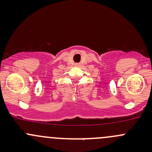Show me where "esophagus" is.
Returning a JSON list of instances; mask_svg holds the SVG:
<instances>
[{"label": "esophagus", "mask_w": 152, "mask_h": 152, "mask_svg": "<svg viewBox=\"0 0 152 152\" xmlns=\"http://www.w3.org/2000/svg\"><path fill=\"white\" fill-rule=\"evenodd\" d=\"M75 65H76V66H80V64H79V63H76V64H75Z\"/></svg>", "instance_id": "obj_1"}]
</instances>
